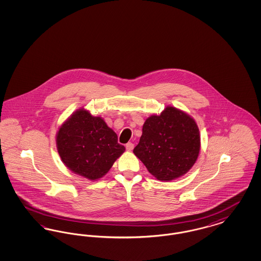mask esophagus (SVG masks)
<instances>
[{"label": "esophagus", "instance_id": "34e87169", "mask_svg": "<svg viewBox=\"0 0 261 261\" xmlns=\"http://www.w3.org/2000/svg\"><path fill=\"white\" fill-rule=\"evenodd\" d=\"M133 149H134V144H133V143H128V144H126V149H127L128 151H131Z\"/></svg>", "mask_w": 261, "mask_h": 261}]
</instances>
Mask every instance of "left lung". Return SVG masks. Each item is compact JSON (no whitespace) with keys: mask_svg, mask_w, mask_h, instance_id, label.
Returning <instances> with one entry per match:
<instances>
[{"mask_svg":"<svg viewBox=\"0 0 261 261\" xmlns=\"http://www.w3.org/2000/svg\"><path fill=\"white\" fill-rule=\"evenodd\" d=\"M199 150L200 136L195 119L168 106L161 114L150 115L146 119L133 152L153 177L169 182L185 175L193 167Z\"/></svg>","mask_w":261,"mask_h":261,"instance_id":"left-lung-1","label":"left lung"}]
</instances>
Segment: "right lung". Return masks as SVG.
Returning a JSON list of instances; mask_svg holds the SVG:
<instances>
[{"mask_svg": "<svg viewBox=\"0 0 261 261\" xmlns=\"http://www.w3.org/2000/svg\"><path fill=\"white\" fill-rule=\"evenodd\" d=\"M56 142L63 164L91 181L108 173L125 151L103 118L93 116L84 108L73 112L60 126Z\"/></svg>", "mask_w": 261, "mask_h": 261, "instance_id": "obj_1", "label": "right lung"}]
</instances>
